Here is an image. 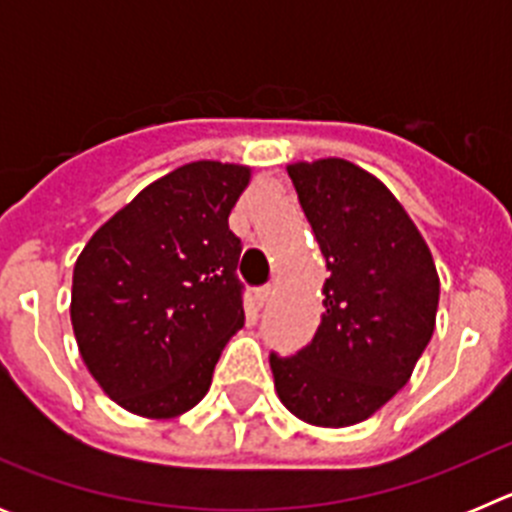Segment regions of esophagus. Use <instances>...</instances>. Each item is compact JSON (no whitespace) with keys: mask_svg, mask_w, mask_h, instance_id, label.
I'll return each mask as SVG.
<instances>
[{"mask_svg":"<svg viewBox=\"0 0 512 512\" xmlns=\"http://www.w3.org/2000/svg\"><path fill=\"white\" fill-rule=\"evenodd\" d=\"M271 295H274V287H271V284H264V287L259 289V302H261V305H264V302H269Z\"/></svg>","mask_w":512,"mask_h":512,"instance_id":"obj_1","label":"esophagus"}]
</instances>
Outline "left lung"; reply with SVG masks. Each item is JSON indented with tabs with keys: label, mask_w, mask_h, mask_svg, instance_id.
<instances>
[{
	"label": "left lung",
	"mask_w": 512,
	"mask_h": 512,
	"mask_svg": "<svg viewBox=\"0 0 512 512\" xmlns=\"http://www.w3.org/2000/svg\"><path fill=\"white\" fill-rule=\"evenodd\" d=\"M325 256L323 318L292 356L269 354L279 400L312 425L377 413L433 336L438 274L423 235L379 179L343 158L287 166Z\"/></svg>",
	"instance_id": "left-lung-1"
}]
</instances>
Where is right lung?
Here are the masks:
<instances>
[{"label": "right lung", "mask_w": 512, "mask_h": 512, "mask_svg": "<svg viewBox=\"0 0 512 512\" xmlns=\"http://www.w3.org/2000/svg\"><path fill=\"white\" fill-rule=\"evenodd\" d=\"M251 171L194 161L153 182L102 225L74 266L81 359L117 405L174 418L210 390L241 328V238L228 215Z\"/></svg>", "instance_id": "right-lung-1"}]
</instances>
